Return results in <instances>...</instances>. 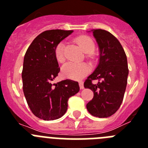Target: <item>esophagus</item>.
Segmentation results:
<instances>
[{
    "mask_svg": "<svg viewBox=\"0 0 148 148\" xmlns=\"http://www.w3.org/2000/svg\"><path fill=\"white\" fill-rule=\"evenodd\" d=\"M79 87H80L81 90L84 89V83L82 82H79Z\"/></svg>",
    "mask_w": 148,
    "mask_h": 148,
    "instance_id": "34e87169",
    "label": "esophagus"
}]
</instances>
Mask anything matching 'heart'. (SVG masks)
Listing matches in <instances>:
<instances>
[{"instance_id":"1","label":"heart","mask_w":148,"mask_h":148,"mask_svg":"<svg viewBox=\"0 0 148 148\" xmlns=\"http://www.w3.org/2000/svg\"><path fill=\"white\" fill-rule=\"evenodd\" d=\"M77 42L85 53H91L95 49V44L90 38L87 36H81L77 38ZM65 42L61 41L57 44L55 49V56L56 60L59 63L65 61ZM90 67L85 63L69 62L65 64L61 68V73L64 78L73 80H81L90 73Z\"/></svg>"}]
</instances>
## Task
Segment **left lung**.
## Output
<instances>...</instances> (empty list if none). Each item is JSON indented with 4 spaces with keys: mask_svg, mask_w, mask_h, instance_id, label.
<instances>
[{
    "mask_svg": "<svg viewBox=\"0 0 148 148\" xmlns=\"http://www.w3.org/2000/svg\"><path fill=\"white\" fill-rule=\"evenodd\" d=\"M99 49V64L84 86L93 91L94 96L87 104L92 116L107 118L120 108L127 83V56L119 40L104 29H92ZM92 80H98L93 85Z\"/></svg>",
    "mask_w": 148,
    "mask_h": 148,
    "instance_id": "left-lung-1",
    "label": "left lung"
}]
</instances>
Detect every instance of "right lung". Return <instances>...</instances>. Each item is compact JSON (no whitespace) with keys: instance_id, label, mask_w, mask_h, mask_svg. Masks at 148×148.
Wrapping results in <instances>:
<instances>
[{"instance_id":"right-lung-1","label":"right lung","mask_w":148,"mask_h":148,"mask_svg":"<svg viewBox=\"0 0 148 148\" xmlns=\"http://www.w3.org/2000/svg\"><path fill=\"white\" fill-rule=\"evenodd\" d=\"M73 30L44 31L35 38L23 58V90L30 110L45 121L58 119L65 114L69 98L79 91L78 83L70 79L52 84L60 72L55 49Z\"/></svg>"}]
</instances>
